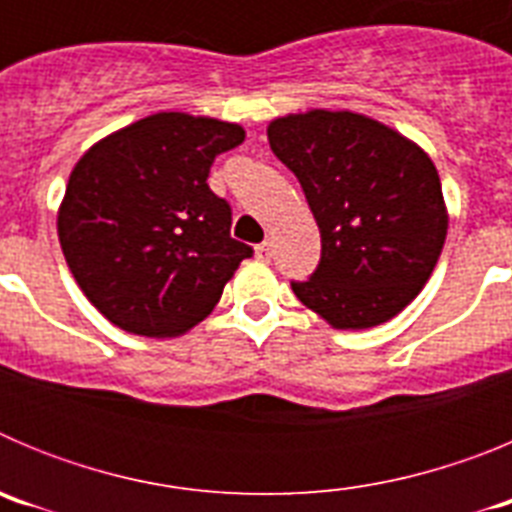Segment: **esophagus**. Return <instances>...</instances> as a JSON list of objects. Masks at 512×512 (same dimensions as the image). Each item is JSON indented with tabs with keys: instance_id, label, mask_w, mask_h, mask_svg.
Segmentation results:
<instances>
[{
	"instance_id": "1",
	"label": "esophagus",
	"mask_w": 512,
	"mask_h": 512,
	"mask_svg": "<svg viewBox=\"0 0 512 512\" xmlns=\"http://www.w3.org/2000/svg\"><path fill=\"white\" fill-rule=\"evenodd\" d=\"M256 259L259 261L271 259V243H259V246H256Z\"/></svg>"
}]
</instances>
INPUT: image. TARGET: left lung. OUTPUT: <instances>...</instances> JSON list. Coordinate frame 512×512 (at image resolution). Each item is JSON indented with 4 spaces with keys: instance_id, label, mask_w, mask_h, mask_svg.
Returning a JSON list of instances; mask_svg holds the SVG:
<instances>
[{
    "instance_id": "1",
    "label": "left lung",
    "mask_w": 512,
    "mask_h": 512,
    "mask_svg": "<svg viewBox=\"0 0 512 512\" xmlns=\"http://www.w3.org/2000/svg\"><path fill=\"white\" fill-rule=\"evenodd\" d=\"M266 135L320 228V264L292 282L297 300L338 330L395 318L433 274L449 228L428 153L348 110L277 117Z\"/></svg>"
}]
</instances>
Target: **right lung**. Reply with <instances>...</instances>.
I'll return each mask as SVG.
<instances>
[{
  "mask_svg": "<svg viewBox=\"0 0 512 512\" xmlns=\"http://www.w3.org/2000/svg\"><path fill=\"white\" fill-rule=\"evenodd\" d=\"M246 130L215 117L158 112L94 143L58 207V241L76 284L117 328L182 336L205 320L251 246L207 184L217 153Z\"/></svg>",
  "mask_w": 512,
  "mask_h": 512,
  "instance_id": "right-lung-1",
  "label": "right lung"
}]
</instances>
